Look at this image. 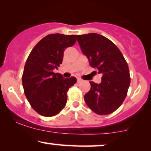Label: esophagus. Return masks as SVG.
I'll use <instances>...</instances> for the list:
<instances>
[{
  "label": "esophagus",
  "instance_id": "esophagus-1",
  "mask_svg": "<svg viewBox=\"0 0 151 151\" xmlns=\"http://www.w3.org/2000/svg\"><path fill=\"white\" fill-rule=\"evenodd\" d=\"M80 82H82V79L80 78H77V83H80Z\"/></svg>",
  "mask_w": 151,
  "mask_h": 151
}]
</instances>
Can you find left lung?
<instances>
[{
	"instance_id": "1",
	"label": "left lung",
	"mask_w": 151,
	"mask_h": 151,
	"mask_svg": "<svg viewBox=\"0 0 151 151\" xmlns=\"http://www.w3.org/2000/svg\"><path fill=\"white\" fill-rule=\"evenodd\" d=\"M77 42L90 65L102 74L99 84L91 81L84 96L88 107L98 115H108L124 101L130 85L129 66L116 45L98 33L78 35Z\"/></svg>"
}]
</instances>
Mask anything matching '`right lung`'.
I'll return each mask as SVG.
<instances>
[{
	"label": "right lung",
	"mask_w": 151,
	"mask_h": 151,
	"mask_svg": "<svg viewBox=\"0 0 151 151\" xmlns=\"http://www.w3.org/2000/svg\"><path fill=\"white\" fill-rule=\"evenodd\" d=\"M76 40L77 35L50 34L29 55L24 67L22 86L29 103L39 115H57L66 104L67 91L77 79L64 78L53 70L62 63L65 49L72 46Z\"/></svg>",
	"instance_id": "obj_1"
}]
</instances>
